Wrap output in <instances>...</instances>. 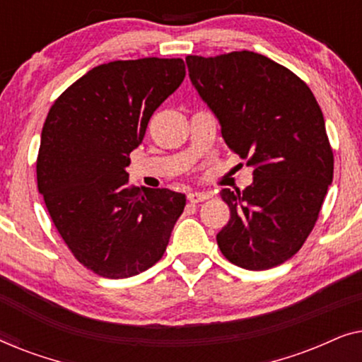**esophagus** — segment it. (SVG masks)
Listing matches in <instances>:
<instances>
[{
  "mask_svg": "<svg viewBox=\"0 0 362 362\" xmlns=\"http://www.w3.org/2000/svg\"><path fill=\"white\" fill-rule=\"evenodd\" d=\"M211 196H212L211 192H207V191H191L189 194H187V199H189L191 202H202V201L209 199Z\"/></svg>",
  "mask_w": 362,
  "mask_h": 362,
  "instance_id": "obj_1",
  "label": "esophagus"
}]
</instances>
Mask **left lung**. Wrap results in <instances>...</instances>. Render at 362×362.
<instances>
[{
  "label": "left lung",
  "mask_w": 362,
  "mask_h": 362,
  "mask_svg": "<svg viewBox=\"0 0 362 362\" xmlns=\"http://www.w3.org/2000/svg\"><path fill=\"white\" fill-rule=\"evenodd\" d=\"M186 64L227 146L254 168L244 191H221L230 219L217 245L247 270L284 264L313 230L333 181V151L318 102L300 77L262 54L187 56Z\"/></svg>",
  "instance_id": "left-lung-1"
}]
</instances>
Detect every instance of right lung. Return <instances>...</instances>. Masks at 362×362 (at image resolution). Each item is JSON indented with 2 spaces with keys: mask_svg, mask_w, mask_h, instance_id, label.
<instances>
[{
  "mask_svg": "<svg viewBox=\"0 0 362 362\" xmlns=\"http://www.w3.org/2000/svg\"><path fill=\"white\" fill-rule=\"evenodd\" d=\"M185 76L182 59L102 64L74 82L44 122L39 192L74 257L105 279L155 265L185 211V194L130 186L125 171L153 112Z\"/></svg>",
  "mask_w": 362,
  "mask_h": 362,
  "instance_id": "1",
  "label": "right lung"
}]
</instances>
